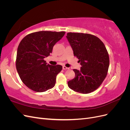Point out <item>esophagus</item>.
Here are the masks:
<instances>
[{
    "label": "esophagus",
    "instance_id": "1",
    "mask_svg": "<svg viewBox=\"0 0 130 130\" xmlns=\"http://www.w3.org/2000/svg\"><path fill=\"white\" fill-rule=\"evenodd\" d=\"M69 69V68H67V67H66V66H63V69H64V70H66V69Z\"/></svg>",
    "mask_w": 130,
    "mask_h": 130
}]
</instances>
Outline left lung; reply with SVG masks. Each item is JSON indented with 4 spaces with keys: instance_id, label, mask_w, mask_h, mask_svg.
Segmentation results:
<instances>
[{
    "instance_id": "1",
    "label": "left lung",
    "mask_w": 130,
    "mask_h": 130,
    "mask_svg": "<svg viewBox=\"0 0 130 130\" xmlns=\"http://www.w3.org/2000/svg\"><path fill=\"white\" fill-rule=\"evenodd\" d=\"M66 37L81 65L80 70L73 69L75 76L68 82V87L78 93H91L107 74L109 59L107 49L103 42L92 35L68 32Z\"/></svg>"
}]
</instances>
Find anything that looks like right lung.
<instances>
[{
	"label": "right lung",
	"mask_w": 130,
	"mask_h": 130,
	"mask_svg": "<svg viewBox=\"0 0 130 130\" xmlns=\"http://www.w3.org/2000/svg\"><path fill=\"white\" fill-rule=\"evenodd\" d=\"M64 34V31H38L27 35L19 43L16 69L22 82L30 89L43 92L55 85L62 67L47 64L44 58L50 55L54 45Z\"/></svg>",
	"instance_id": "add662e5"
}]
</instances>
